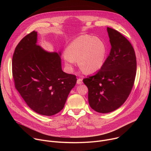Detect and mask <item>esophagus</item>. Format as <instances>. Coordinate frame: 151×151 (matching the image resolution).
Returning <instances> with one entry per match:
<instances>
[{
    "label": "esophagus",
    "mask_w": 151,
    "mask_h": 151,
    "mask_svg": "<svg viewBox=\"0 0 151 151\" xmlns=\"http://www.w3.org/2000/svg\"><path fill=\"white\" fill-rule=\"evenodd\" d=\"M82 83H83V82H82V79H80V78L78 79V80H77V83H78V85L82 84Z\"/></svg>",
    "instance_id": "1"
}]
</instances>
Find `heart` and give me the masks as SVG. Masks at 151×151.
<instances>
[{
	"mask_svg": "<svg viewBox=\"0 0 151 151\" xmlns=\"http://www.w3.org/2000/svg\"><path fill=\"white\" fill-rule=\"evenodd\" d=\"M107 48L103 40L88 35L79 36L68 46L64 54L66 66L71 68L78 61L81 69L87 74L97 72L103 67Z\"/></svg>",
	"mask_w": 151,
	"mask_h": 151,
	"instance_id": "b5f03b06",
	"label": "heart"
}]
</instances>
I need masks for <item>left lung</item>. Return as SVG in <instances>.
<instances>
[{
  "label": "left lung",
  "instance_id": "1",
  "mask_svg": "<svg viewBox=\"0 0 151 151\" xmlns=\"http://www.w3.org/2000/svg\"><path fill=\"white\" fill-rule=\"evenodd\" d=\"M111 50L103 67L83 79L88 89V102L95 111H115L127 99L134 85L137 63L130 42L119 32L107 27Z\"/></svg>",
  "mask_w": 151,
  "mask_h": 151
}]
</instances>
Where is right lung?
<instances>
[{
    "label": "right lung",
    "instance_id": "obj_1",
    "mask_svg": "<svg viewBox=\"0 0 151 151\" xmlns=\"http://www.w3.org/2000/svg\"><path fill=\"white\" fill-rule=\"evenodd\" d=\"M37 37L33 31L16 47L12 75L16 89L30 108L52 116L63 109L77 79L62 70L61 52L45 51L36 44Z\"/></svg>",
    "mask_w": 151,
    "mask_h": 151
}]
</instances>
